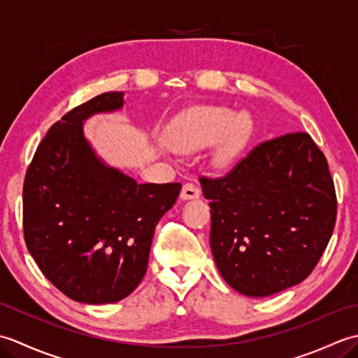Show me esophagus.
Wrapping results in <instances>:
<instances>
[{"mask_svg":"<svg viewBox=\"0 0 358 358\" xmlns=\"http://www.w3.org/2000/svg\"><path fill=\"white\" fill-rule=\"evenodd\" d=\"M181 200H194V199H199L200 196V187L196 186L192 181H189V183L183 185V189H181Z\"/></svg>","mask_w":358,"mask_h":358,"instance_id":"esophagus-1","label":"esophagus"}]
</instances>
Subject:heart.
I'll return each instance as SVG.
<instances>
[{
	"label": "heart",
	"mask_w": 358,
	"mask_h": 358,
	"mask_svg": "<svg viewBox=\"0 0 358 358\" xmlns=\"http://www.w3.org/2000/svg\"><path fill=\"white\" fill-rule=\"evenodd\" d=\"M250 131V120L224 108H206L186 113L175 124L169 144L177 152H192L215 143L226 134V146H237Z\"/></svg>",
	"instance_id": "1"
}]
</instances>
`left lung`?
Wrapping results in <instances>:
<instances>
[{
    "label": "left lung",
    "mask_w": 358,
    "mask_h": 358,
    "mask_svg": "<svg viewBox=\"0 0 358 358\" xmlns=\"http://www.w3.org/2000/svg\"><path fill=\"white\" fill-rule=\"evenodd\" d=\"M210 249L226 283L268 296L299 285L331 240L337 195L328 159L308 132L263 141L223 177H200Z\"/></svg>",
    "instance_id": "8db88e82"
}]
</instances>
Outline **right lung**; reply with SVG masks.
I'll list each match as a JSON object with an SVG mask.
<instances>
[{
  "label": "right lung",
  "mask_w": 358,
  "mask_h": 358,
  "mask_svg": "<svg viewBox=\"0 0 358 358\" xmlns=\"http://www.w3.org/2000/svg\"><path fill=\"white\" fill-rule=\"evenodd\" d=\"M123 103V92H104L67 112L38 144L22 186L30 255L53 286L89 305L120 301L140 285L155 226L181 191L138 185L96 158L83 121Z\"/></svg>",
  "instance_id": "1"
}]
</instances>
